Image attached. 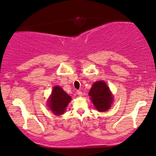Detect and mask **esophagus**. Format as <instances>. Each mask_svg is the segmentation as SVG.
I'll use <instances>...</instances> for the list:
<instances>
[{"label":"esophagus","mask_w":156,"mask_h":156,"mask_svg":"<svg viewBox=\"0 0 156 156\" xmlns=\"http://www.w3.org/2000/svg\"><path fill=\"white\" fill-rule=\"evenodd\" d=\"M76 93H77V94L79 95V96H82L83 95V93L80 90H77Z\"/></svg>","instance_id":"34e87169"}]
</instances>
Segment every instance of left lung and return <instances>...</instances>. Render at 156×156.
<instances>
[{"label": "left lung", "mask_w": 156, "mask_h": 156, "mask_svg": "<svg viewBox=\"0 0 156 156\" xmlns=\"http://www.w3.org/2000/svg\"><path fill=\"white\" fill-rule=\"evenodd\" d=\"M88 94L98 111H107L111 107L113 96L105 82L101 80L94 83Z\"/></svg>", "instance_id": "left-lung-1"}]
</instances>
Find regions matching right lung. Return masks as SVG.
Segmentation results:
<instances>
[{
	"label": "right lung",
	"instance_id": "obj_1",
	"mask_svg": "<svg viewBox=\"0 0 156 156\" xmlns=\"http://www.w3.org/2000/svg\"><path fill=\"white\" fill-rule=\"evenodd\" d=\"M70 101L71 97L68 95L61 87L54 86L51 94L48 99V105L53 114L60 115L65 113L66 107Z\"/></svg>",
	"mask_w": 156,
	"mask_h": 156
}]
</instances>
